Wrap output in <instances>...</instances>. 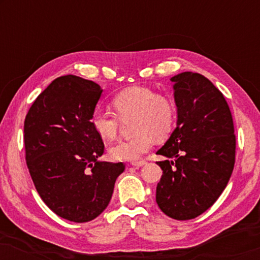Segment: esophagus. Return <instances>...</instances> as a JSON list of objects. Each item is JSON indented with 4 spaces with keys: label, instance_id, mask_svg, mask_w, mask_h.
Returning a JSON list of instances; mask_svg holds the SVG:
<instances>
[{
    "label": "esophagus",
    "instance_id": "1",
    "mask_svg": "<svg viewBox=\"0 0 260 260\" xmlns=\"http://www.w3.org/2000/svg\"><path fill=\"white\" fill-rule=\"evenodd\" d=\"M145 161H134L131 162V165H133L134 167H136V168H140V167H143L145 165Z\"/></svg>",
    "mask_w": 260,
    "mask_h": 260
}]
</instances>
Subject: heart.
<instances>
[{"instance_id":"b5f03b06","label":"heart","mask_w":260,"mask_h":260,"mask_svg":"<svg viewBox=\"0 0 260 260\" xmlns=\"http://www.w3.org/2000/svg\"><path fill=\"white\" fill-rule=\"evenodd\" d=\"M116 112L98 106L91 115V125L103 140L117 136L120 119L135 116L134 137L117 141L109 148V156L115 161H136L149 151L155 138L163 140L172 133L176 122V108L169 98L158 95L148 87L134 86L120 91L112 99Z\"/></svg>"}]
</instances>
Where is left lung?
<instances>
[{
    "label": "left lung",
    "mask_w": 260,
    "mask_h": 260,
    "mask_svg": "<svg viewBox=\"0 0 260 260\" xmlns=\"http://www.w3.org/2000/svg\"><path fill=\"white\" fill-rule=\"evenodd\" d=\"M176 127L156 152L163 170L156 202L166 215L189 220L207 211L225 189L236 161L233 119L225 97L199 73L170 78Z\"/></svg>",
    "instance_id": "left-lung-1"
}]
</instances>
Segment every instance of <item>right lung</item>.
<instances>
[{"instance_id":"1","label":"right lung","mask_w":260,"mask_h":260,"mask_svg":"<svg viewBox=\"0 0 260 260\" xmlns=\"http://www.w3.org/2000/svg\"><path fill=\"white\" fill-rule=\"evenodd\" d=\"M94 81L67 74L53 80L24 119L29 174L42 200L74 222L97 218L111 200L125 166L98 161L104 152L91 115L102 95Z\"/></svg>"}]
</instances>
